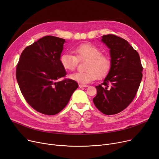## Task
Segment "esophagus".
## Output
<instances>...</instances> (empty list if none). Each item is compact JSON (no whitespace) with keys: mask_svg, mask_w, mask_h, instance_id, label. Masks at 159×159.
I'll use <instances>...</instances> for the list:
<instances>
[{"mask_svg":"<svg viewBox=\"0 0 159 159\" xmlns=\"http://www.w3.org/2000/svg\"><path fill=\"white\" fill-rule=\"evenodd\" d=\"M79 88H86V87H88L87 85H84V84H79Z\"/></svg>","mask_w":159,"mask_h":159,"instance_id":"obj_1","label":"esophagus"}]
</instances>
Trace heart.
Segmentation results:
<instances>
[{
  "mask_svg": "<svg viewBox=\"0 0 159 159\" xmlns=\"http://www.w3.org/2000/svg\"><path fill=\"white\" fill-rule=\"evenodd\" d=\"M75 56L70 52H65L60 57V62L62 68L68 71L75 70L79 61H87L84 72H75L69 77L81 84H88L98 78H102L108 73L111 68V60L106 55H102L98 48L92 45L82 44L73 50Z\"/></svg>",
  "mask_w": 159,
  "mask_h": 159,
  "instance_id": "b5f03b06",
  "label": "heart"
}]
</instances>
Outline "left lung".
Listing matches in <instances>:
<instances>
[{"label":"left lung","instance_id":"8db88e82","mask_svg":"<svg viewBox=\"0 0 159 159\" xmlns=\"http://www.w3.org/2000/svg\"><path fill=\"white\" fill-rule=\"evenodd\" d=\"M110 49L111 68L103 83L95 86L93 103L102 113L116 114L135 98L143 78V66L138 52L125 39L114 35L102 36Z\"/></svg>","mask_w":159,"mask_h":159}]
</instances>
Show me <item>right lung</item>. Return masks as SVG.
I'll return each instance as SVG.
<instances>
[{
	"label": "right lung",
	"instance_id": "right-lung-1",
	"mask_svg": "<svg viewBox=\"0 0 159 159\" xmlns=\"http://www.w3.org/2000/svg\"><path fill=\"white\" fill-rule=\"evenodd\" d=\"M64 39L46 36L26 47L16 66L21 93L33 109L48 115L59 113L78 88L76 81L58 79L66 72L60 62Z\"/></svg>",
	"mask_w": 159,
	"mask_h": 159
}]
</instances>
